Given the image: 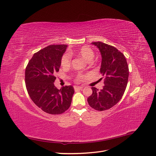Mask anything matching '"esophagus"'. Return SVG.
Instances as JSON below:
<instances>
[{
    "label": "esophagus",
    "instance_id": "34e87169",
    "mask_svg": "<svg viewBox=\"0 0 156 156\" xmlns=\"http://www.w3.org/2000/svg\"><path fill=\"white\" fill-rule=\"evenodd\" d=\"M83 88V87H82V86H75L74 87L75 90H82Z\"/></svg>",
    "mask_w": 156,
    "mask_h": 156
}]
</instances>
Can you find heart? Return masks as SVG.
<instances>
[{"instance_id":"heart-1","label":"heart","mask_w":156,"mask_h":156,"mask_svg":"<svg viewBox=\"0 0 156 156\" xmlns=\"http://www.w3.org/2000/svg\"><path fill=\"white\" fill-rule=\"evenodd\" d=\"M73 54L81 56L88 62H90L94 57V51L90 47L83 46L78 50H70L68 53H66L63 55L62 58H61V65L62 67L68 68L69 66L71 64V58H72L71 55Z\"/></svg>"}]
</instances>
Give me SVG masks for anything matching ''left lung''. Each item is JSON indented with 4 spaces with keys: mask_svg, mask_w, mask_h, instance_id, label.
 <instances>
[{
    "mask_svg": "<svg viewBox=\"0 0 156 156\" xmlns=\"http://www.w3.org/2000/svg\"><path fill=\"white\" fill-rule=\"evenodd\" d=\"M101 55L100 72L104 76L103 88L92 87V94L87 99L89 105L97 111H105L115 105L124 95L129 77L126 57L115 47L103 42H92Z\"/></svg>",
    "mask_w": 156,
    "mask_h": 156,
    "instance_id": "obj_1",
    "label": "left lung"
}]
</instances>
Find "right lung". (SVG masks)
Wrapping results in <instances>:
<instances>
[{"label": "right lung", "mask_w": 156, "mask_h": 156, "mask_svg": "<svg viewBox=\"0 0 156 156\" xmlns=\"http://www.w3.org/2000/svg\"><path fill=\"white\" fill-rule=\"evenodd\" d=\"M67 45H51L34 54L25 70L28 94L35 104L51 115L62 114L71 105L74 88L65 86L60 90L54 82L55 73L61 65V58Z\"/></svg>", "instance_id": "right-lung-1"}]
</instances>
